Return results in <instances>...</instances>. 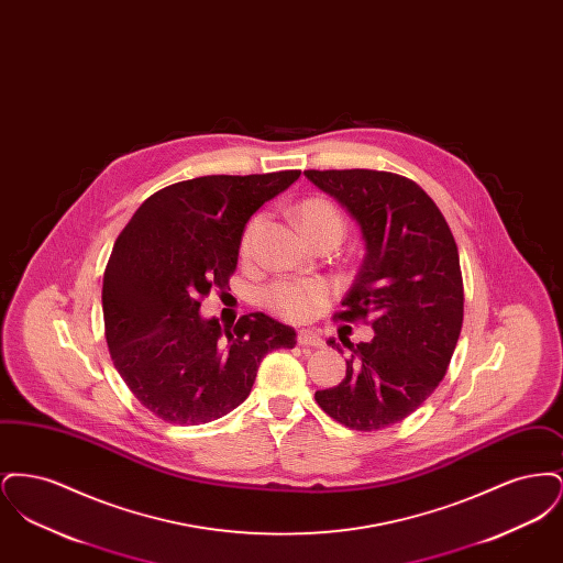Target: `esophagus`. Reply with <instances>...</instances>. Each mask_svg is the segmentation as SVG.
Segmentation results:
<instances>
[{"instance_id": "obj_1", "label": "esophagus", "mask_w": 563, "mask_h": 563, "mask_svg": "<svg viewBox=\"0 0 563 563\" xmlns=\"http://www.w3.org/2000/svg\"><path fill=\"white\" fill-rule=\"evenodd\" d=\"M297 344L303 349H321V335L312 329H301V331H297Z\"/></svg>"}]
</instances>
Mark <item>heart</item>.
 <instances>
[{"mask_svg": "<svg viewBox=\"0 0 563 563\" xmlns=\"http://www.w3.org/2000/svg\"><path fill=\"white\" fill-rule=\"evenodd\" d=\"M297 221L299 228L306 232V236L319 232V230H327V228H338L344 232V219L342 214L338 213V209L322 200V198H310L303 200L297 207ZM264 223V214H255L242 234V253L249 251L251 242L255 239V234L260 232ZM329 285L324 280H280L274 283L268 291L264 294V301L269 310H274L276 314L289 319V321H306L310 319L321 306L327 303L329 299Z\"/></svg>", "mask_w": 563, "mask_h": 563, "instance_id": "1", "label": "heart"}]
</instances>
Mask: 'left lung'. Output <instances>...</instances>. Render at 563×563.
Returning a JSON list of instances; mask_svg holds the SVG:
<instances>
[{
	"label": "left lung",
	"mask_w": 563,
	"mask_h": 563,
	"mask_svg": "<svg viewBox=\"0 0 563 563\" xmlns=\"http://www.w3.org/2000/svg\"><path fill=\"white\" fill-rule=\"evenodd\" d=\"M303 175L361 230L365 257L335 317H372L375 333L344 344L346 377L314 399L352 430L397 424L434 393L460 338L464 291L452 230L429 194L401 175L367 168Z\"/></svg>",
	"instance_id": "obj_1"
}]
</instances>
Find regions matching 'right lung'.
Masks as SVG:
<instances>
[{
	"label": "right lung",
	"mask_w": 563,
	"mask_h": 563,
	"mask_svg": "<svg viewBox=\"0 0 563 563\" xmlns=\"http://www.w3.org/2000/svg\"><path fill=\"white\" fill-rule=\"evenodd\" d=\"M299 170L209 175L150 196L120 232L103 276L111 361L136 401L164 422L196 427L236 409L269 350L294 349L295 329L264 312L234 331L200 314L225 289L244 228Z\"/></svg>",
	"instance_id": "right-lung-1"
}]
</instances>
